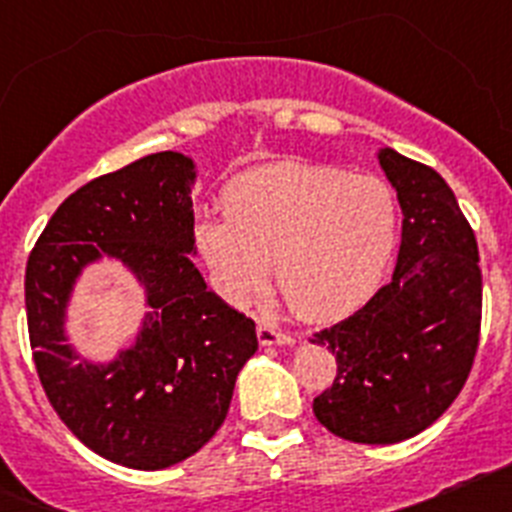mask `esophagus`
Instances as JSON below:
<instances>
[{
  "mask_svg": "<svg viewBox=\"0 0 512 512\" xmlns=\"http://www.w3.org/2000/svg\"><path fill=\"white\" fill-rule=\"evenodd\" d=\"M256 336H259L261 346H289V343H295V338L289 336V333H282L277 325H269V323H259Z\"/></svg>",
  "mask_w": 512,
  "mask_h": 512,
  "instance_id": "obj_1",
  "label": "esophagus"
}]
</instances>
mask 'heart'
Here are the masks:
<instances>
[{
	"label": "heart",
	"mask_w": 512,
	"mask_h": 512,
	"mask_svg": "<svg viewBox=\"0 0 512 512\" xmlns=\"http://www.w3.org/2000/svg\"><path fill=\"white\" fill-rule=\"evenodd\" d=\"M400 233L392 187L336 166L277 161L238 176L225 212H205L194 243L217 292L246 305L271 277L302 318L341 320L382 287Z\"/></svg>",
	"instance_id": "b5f03b06"
}]
</instances>
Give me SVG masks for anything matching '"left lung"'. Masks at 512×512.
I'll list each match as a JSON object with an SVG mask.
<instances>
[{"instance_id": "obj_1", "label": "left lung", "mask_w": 512, "mask_h": 512, "mask_svg": "<svg viewBox=\"0 0 512 512\" xmlns=\"http://www.w3.org/2000/svg\"><path fill=\"white\" fill-rule=\"evenodd\" d=\"M397 192L402 241L390 284L351 318L310 338L336 356L315 418L354 443H400L436 423L472 369L482 320L474 233L438 171L379 148Z\"/></svg>"}]
</instances>
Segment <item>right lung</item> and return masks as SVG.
<instances>
[{
    "instance_id": "add662e5",
    "label": "right lung",
    "mask_w": 512,
    "mask_h": 512,
    "mask_svg": "<svg viewBox=\"0 0 512 512\" xmlns=\"http://www.w3.org/2000/svg\"><path fill=\"white\" fill-rule=\"evenodd\" d=\"M197 164L151 153L76 189L53 212L25 271L35 369L45 395L94 454L130 469L174 467L228 415L235 379L256 354V325L210 292L194 266ZM117 260L147 312L107 362L70 343L68 310L87 268Z\"/></svg>"
}]
</instances>
